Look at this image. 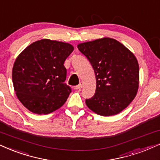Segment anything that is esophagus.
<instances>
[{
	"label": "esophagus",
	"instance_id": "34e87169",
	"mask_svg": "<svg viewBox=\"0 0 160 160\" xmlns=\"http://www.w3.org/2000/svg\"><path fill=\"white\" fill-rule=\"evenodd\" d=\"M83 88V83H82V82H80V84H78V85L75 87L74 88L76 90H78V89H81V88Z\"/></svg>",
	"mask_w": 160,
	"mask_h": 160
}]
</instances>
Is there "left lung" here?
<instances>
[{
	"instance_id": "obj_1",
	"label": "left lung",
	"mask_w": 160,
	"mask_h": 160,
	"mask_svg": "<svg viewBox=\"0 0 160 160\" xmlns=\"http://www.w3.org/2000/svg\"><path fill=\"white\" fill-rule=\"evenodd\" d=\"M78 49L89 60L96 74V92L85 100L87 106L104 116L120 113L137 95L139 82L137 58L110 38L82 43Z\"/></svg>"
}]
</instances>
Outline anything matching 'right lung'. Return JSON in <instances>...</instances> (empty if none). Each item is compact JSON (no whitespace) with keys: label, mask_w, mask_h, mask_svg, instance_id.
<instances>
[{"label":"right lung","mask_w":160,"mask_h":160,"mask_svg":"<svg viewBox=\"0 0 160 160\" xmlns=\"http://www.w3.org/2000/svg\"><path fill=\"white\" fill-rule=\"evenodd\" d=\"M73 50L68 43L42 39L18 56L12 82L17 97L25 108L34 113L48 114L65 103L71 88L64 83V63Z\"/></svg>","instance_id":"right-lung-1"}]
</instances>
